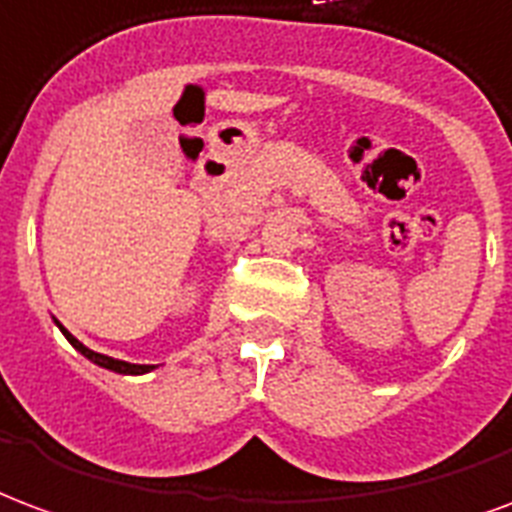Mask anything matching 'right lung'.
<instances>
[{"label": "right lung", "mask_w": 512, "mask_h": 512, "mask_svg": "<svg viewBox=\"0 0 512 512\" xmlns=\"http://www.w3.org/2000/svg\"><path fill=\"white\" fill-rule=\"evenodd\" d=\"M54 324H57L59 330H62V335H65L67 341H70V346L76 349V352H81L84 357H87L89 363L100 365V368H106V371H114V374H125V376H141V374H149V371H155L158 365H136V363H125V360H114V357H108V354H100V352H92L89 346H84V343L78 341L76 335H70L62 327V324L54 319Z\"/></svg>", "instance_id": "right-lung-1"}]
</instances>
